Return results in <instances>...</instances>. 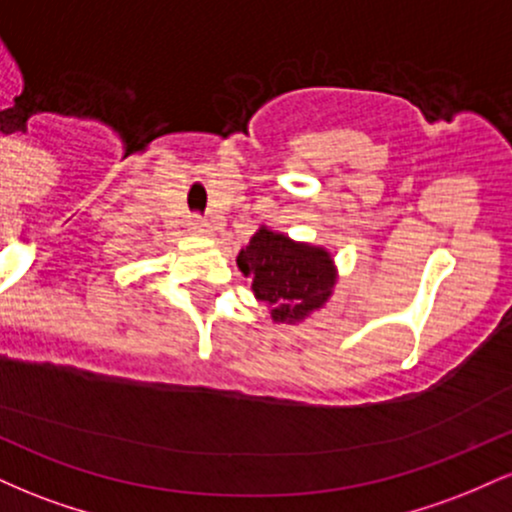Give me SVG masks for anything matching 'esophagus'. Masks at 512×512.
<instances>
[{
    "label": "esophagus",
    "mask_w": 512,
    "mask_h": 512,
    "mask_svg": "<svg viewBox=\"0 0 512 512\" xmlns=\"http://www.w3.org/2000/svg\"><path fill=\"white\" fill-rule=\"evenodd\" d=\"M187 231H190L192 236H211L209 221H204L202 216H192V219L187 221Z\"/></svg>",
    "instance_id": "34e87169"
}]
</instances>
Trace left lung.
<instances>
[{"instance_id":"left-lung-1","label":"left lung","mask_w":512,"mask_h":512,"mask_svg":"<svg viewBox=\"0 0 512 512\" xmlns=\"http://www.w3.org/2000/svg\"><path fill=\"white\" fill-rule=\"evenodd\" d=\"M236 262L240 272L252 279L257 301L267 303L272 320L281 325H298L325 308L339 279L330 250L267 226H260L238 252Z\"/></svg>"}]
</instances>
